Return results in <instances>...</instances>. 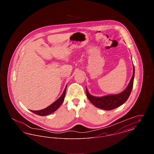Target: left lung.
I'll return each mask as SVG.
<instances>
[{"instance_id":"left-lung-1","label":"left lung","mask_w":154,"mask_h":154,"mask_svg":"<svg viewBox=\"0 0 154 154\" xmlns=\"http://www.w3.org/2000/svg\"><path fill=\"white\" fill-rule=\"evenodd\" d=\"M134 77V67L133 68V75L127 87L119 94L115 95H108L101 97H96L91 95L88 89L86 88V94L89 100L95 107L105 110H111L124 104L129 98L132 91Z\"/></svg>"}]
</instances>
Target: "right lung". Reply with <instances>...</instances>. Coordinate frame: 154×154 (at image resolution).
Returning <instances> with one entry per match:
<instances>
[{"mask_svg":"<svg viewBox=\"0 0 154 154\" xmlns=\"http://www.w3.org/2000/svg\"><path fill=\"white\" fill-rule=\"evenodd\" d=\"M66 88H67V85L65 88V90H64L63 94L59 97V98L55 102H54L52 104H51V105L48 106L47 107L45 108L43 110H37V111L30 110V111L33 112V113L36 114L37 115L40 116H47L48 114H50L52 112H54V111H55L58 109L59 107L60 106V105L62 104V103L63 102V100L65 99V95H66Z\"/></svg>","mask_w":154,"mask_h":154,"instance_id":"obj_1","label":"right lung"}]
</instances>
